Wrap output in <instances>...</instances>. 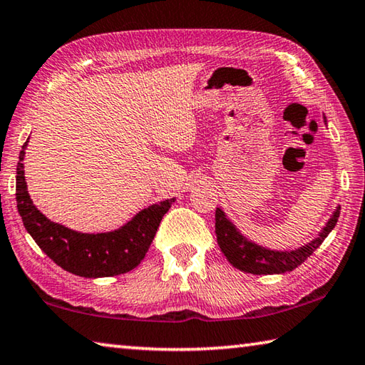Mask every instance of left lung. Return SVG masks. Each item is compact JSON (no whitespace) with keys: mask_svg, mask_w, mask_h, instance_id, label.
Here are the masks:
<instances>
[{"mask_svg":"<svg viewBox=\"0 0 365 365\" xmlns=\"http://www.w3.org/2000/svg\"><path fill=\"white\" fill-rule=\"evenodd\" d=\"M339 209L341 207L338 206L333 211L331 217L327 222L317 238H314L311 243L292 251H275L250 242L248 238H245L238 232V228L232 224V220L227 217L220 207L215 209V235H217L220 251L224 252L227 261L233 267L252 275L285 274V272H292L298 265H301L322 245L324 240L329 237V233L336 225Z\"/></svg>","mask_w":365,"mask_h":365,"instance_id":"obj_1","label":"left lung"}]
</instances>
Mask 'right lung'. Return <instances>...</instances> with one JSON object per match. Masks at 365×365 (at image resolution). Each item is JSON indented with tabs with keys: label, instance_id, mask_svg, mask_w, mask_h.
<instances>
[{
	"label": "right lung",
	"instance_id": "right-lung-1",
	"mask_svg": "<svg viewBox=\"0 0 365 365\" xmlns=\"http://www.w3.org/2000/svg\"><path fill=\"white\" fill-rule=\"evenodd\" d=\"M27 141L22 146L17 163L16 201L24 227L59 267L85 279L114 277L130 272L143 261L158 232L164 214L175 197L160 201L140 211L125 225L106 233H82L51 222L35 207L27 191L24 175V156Z\"/></svg>",
	"mask_w": 365,
	"mask_h": 365
}]
</instances>
